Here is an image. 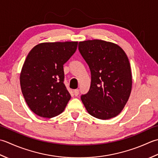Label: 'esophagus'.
<instances>
[{"label": "esophagus", "instance_id": "1", "mask_svg": "<svg viewBox=\"0 0 158 158\" xmlns=\"http://www.w3.org/2000/svg\"><path fill=\"white\" fill-rule=\"evenodd\" d=\"M74 95L75 96H78L79 95V93H80V90L79 89H75L74 90Z\"/></svg>", "mask_w": 158, "mask_h": 158}]
</instances>
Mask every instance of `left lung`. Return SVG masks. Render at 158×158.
I'll use <instances>...</instances> for the list:
<instances>
[{
  "instance_id": "left-lung-1",
  "label": "left lung",
  "mask_w": 158,
  "mask_h": 158,
  "mask_svg": "<svg viewBox=\"0 0 158 158\" xmlns=\"http://www.w3.org/2000/svg\"><path fill=\"white\" fill-rule=\"evenodd\" d=\"M78 50L91 74L89 91L81 95L84 106L99 119L116 117L131 91L132 76L126 54L118 45L99 40L80 41Z\"/></svg>"
}]
</instances>
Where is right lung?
I'll return each instance as SVG.
<instances>
[{
    "instance_id": "obj_1",
    "label": "right lung",
    "mask_w": 158,
    "mask_h": 158,
    "mask_svg": "<svg viewBox=\"0 0 158 158\" xmlns=\"http://www.w3.org/2000/svg\"><path fill=\"white\" fill-rule=\"evenodd\" d=\"M77 46L78 41L42 43L28 53L21 71L20 86L35 114L52 118L65 110L71 95L63 82V65Z\"/></svg>"
}]
</instances>
